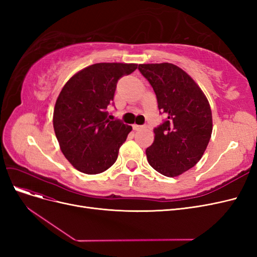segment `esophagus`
<instances>
[{"label": "esophagus", "mask_w": 257, "mask_h": 257, "mask_svg": "<svg viewBox=\"0 0 257 257\" xmlns=\"http://www.w3.org/2000/svg\"><path fill=\"white\" fill-rule=\"evenodd\" d=\"M145 126H143V125H137V124H134L133 125V130L134 131H141V130H143Z\"/></svg>", "instance_id": "1"}]
</instances>
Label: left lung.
Returning a JSON list of instances; mask_svg holds the SVG:
<instances>
[{
    "label": "left lung",
    "instance_id": "obj_1",
    "mask_svg": "<svg viewBox=\"0 0 257 257\" xmlns=\"http://www.w3.org/2000/svg\"><path fill=\"white\" fill-rule=\"evenodd\" d=\"M139 72L157 95L166 119L154 127V142L147 148L151 167L176 177L195 166L212 133V113L203 91L183 69L172 63L141 64Z\"/></svg>",
    "mask_w": 257,
    "mask_h": 257
}]
</instances>
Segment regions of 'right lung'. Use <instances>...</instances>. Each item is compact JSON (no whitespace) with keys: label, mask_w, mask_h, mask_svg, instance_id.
Listing matches in <instances>:
<instances>
[{"label":"right lung","mask_w":257,"mask_h":257,"mask_svg":"<svg viewBox=\"0 0 257 257\" xmlns=\"http://www.w3.org/2000/svg\"><path fill=\"white\" fill-rule=\"evenodd\" d=\"M137 64L96 63L83 68L62 89L53 111L61 151L79 172L96 175L111 167L132 126L108 119L118 80Z\"/></svg>","instance_id":"right-lung-1"}]
</instances>
